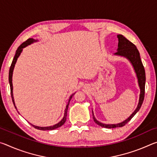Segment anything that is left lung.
Segmentation results:
<instances>
[{"label": "left lung", "instance_id": "8db88e82", "mask_svg": "<svg viewBox=\"0 0 157 157\" xmlns=\"http://www.w3.org/2000/svg\"><path fill=\"white\" fill-rule=\"evenodd\" d=\"M117 37L118 39V49L116 53H114L115 55L122 56L127 58L128 59L134 67L135 73L136 74V77L139 82V86L140 88V95H139V104L136 109L132 113L128 118L126 119L122 123L118 124H104L96 120L95 118L94 112L92 111L93 118L95 123L100 127H105V128H116V127H121L128 123L131 119L135 116L138 111H139L140 107L143 104V100L145 97V72L144 66L143 65L140 57V53L139 50L136 48V46L134 44H132L131 41H129L128 39H127L125 37L122 35V34H118Z\"/></svg>", "mask_w": 157, "mask_h": 157}]
</instances>
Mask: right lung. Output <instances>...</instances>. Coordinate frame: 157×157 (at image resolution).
Wrapping results in <instances>:
<instances>
[{
  "label": "right lung",
  "mask_w": 157,
  "mask_h": 157,
  "mask_svg": "<svg viewBox=\"0 0 157 157\" xmlns=\"http://www.w3.org/2000/svg\"><path fill=\"white\" fill-rule=\"evenodd\" d=\"M37 40H34V39H33V38H30V39H28L27 41L23 42V43L21 45V46L18 48L17 51H16V54L14 55V59H13V61L12 62V64H11V66H10V72H9V82H10V91H11V96H12V101H13V103H14V107L16 108V109L17 110V107H16L15 106V102H14V96H13V85H12V74H13V71H14V66H15V63L16 62H17V59L18 57L20 56L21 53V52H22L23 50V48H24L25 47L28 46V45H30L31 44L34 43V42H36ZM73 94H72L70 96V98H69V100H68V104L66 105V109H65V111H64V116H63V118L62 119V121H61L60 122H59L57 124H55V125H52V126H50V127H38V126H35L34 125V124L30 123L32 126H33L34 128H36L37 129H40V130H44V131H45V130H52V129H57L58 128V127H60L62 125H63V124H64V123L66 121V116H67V111H68V105H69V102H70V100L71 98H72V97L74 95Z\"/></svg>",
  "instance_id": "right-lung-1"
}]
</instances>
